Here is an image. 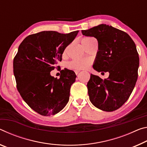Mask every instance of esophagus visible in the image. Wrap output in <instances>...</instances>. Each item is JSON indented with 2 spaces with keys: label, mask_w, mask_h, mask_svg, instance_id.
I'll return each instance as SVG.
<instances>
[{
  "label": "esophagus",
  "mask_w": 147,
  "mask_h": 147,
  "mask_svg": "<svg viewBox=\"0 0 147 147\" xmlns=\"http://www.w3.org/2000/svg\"><path fill=\"white\" fill-rule=\"evenodd\" d=\"M79 72H80V70H75V73H76V75H78Z\"/></svg>",
  "instance_id": "esophagus-1"
}]
</instances>
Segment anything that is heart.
<instances>
[{
  "label": "heart",
  "mask_w": 147,
  "mask_h": 147,
  "mask_svg": "<svg viewBox=\"0 0 147 147\" xmlns=\"http://www.w3.org/2000/svg\"><path fill=\"white\" fill-rule=\"evenodd\" d=\"M92 38L85 37L83 38L81 40V43L87 42ZM90 64V62L88 59H76L71 61L68 64V67L69 68L72 69H82L87 68Z\"/></svg>",
  "instance_id": "obj_1"
}]
</instances>
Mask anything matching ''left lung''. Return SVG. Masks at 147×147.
<instances>
[{
	"mask_svg": "<svg viewBox=\"0 0 147 147\" xmlns=\"http://www.w3.org/2000/svg\"><path fill=\"white\" fill-rule=\"evenodd\" d=\"M81 32L98 40L93 68L109 73L104 80L90 74L87 83L90 102L104 111H113L128 100L138 79L139 58L136 44L128 34L105 24Z\"/></svg>",
	"mask_w": 147,
	"mask_h": 147,
	"instance_id": "obj_1",
	"label": "left lung"
}]
</instances>
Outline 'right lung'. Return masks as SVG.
<instances>
[{"mask_svg": "<svg viewBox=\"0 0 147 147\" xmlns=\"http://www.w3.org/2000/svg\"><path fill=\"white\" fill-rule=\"evenodd\" d=\"M78 32L42 31L28 36L19 45L13 62L17 88L23 100L38 113L54 115L68 103L70 87L76 81L75 72L64 68L59 79L50 72L62 61L64 49Z\"/></svg>", "mask_w": 147, "mask_h": 147, "instance_id": "obj_1", "label": "right lung"}]
</instances>
